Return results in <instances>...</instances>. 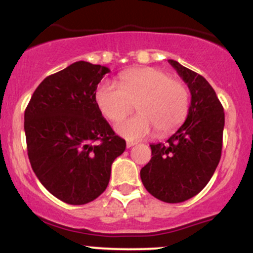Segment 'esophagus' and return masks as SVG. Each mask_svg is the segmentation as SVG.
Returning a JSON list of instances; mask_svg holds the SVG:
<instances>
[{
    "label": "esophagus",
    "instance_id": "34e87169",
    "mask_svg": "<svg viewBox=\"0 0 253 253\" xmlns=\"http://www.w3.org/2000/svg\"><path fill=\"white\" fill-rule=\"evenodd\" d=\"M135 145H136V142H132V141H127V142H126V147L127 148L132 147V146H135Z\"/></svg>",
    "mask_w": 253,
    "mask_h": 253
}]
</instances>
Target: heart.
I'll use <instances>...</instances> for the list:
<instances>
[{
    "label": "heart",
    "instance_id": "1",
    "mask_svg": "<svg viewBox=\"0 0 253 253\" xmlns=\"http://www.w3.org/2000/svg\"><path fill=\"white\" fill-rule=\"evenodd\" d=\"M95 102L101 115L118 122L131 112L135 104L139 115L116 124L121 136L137 141L156 130L157 135L171 134L188 115L189 91L186 84L170 78L156 67H142L119 76L118 85L100 83L95 90Z\"/></svg>",
    "mask_w": 253,
    "mask_h": 253
}]
</instances>
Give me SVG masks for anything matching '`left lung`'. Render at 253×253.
Here are the masks:
<instances>
[{"label":"left lung","mask_w":253,"mask_h":253,"mask_svg":"<svg viewBox=\"0 0 253 253\" xmlns=\"http://www.w3.org/2000/svg\"><path fill=\"white\" fill-rule=\"evenodd\" d=\"M169 62L191 91L188 115L167 142L151 145L152 158L140 176L153 197L173 204L197 195L212 177L221 159L224 112L203 76L175 60Z\"/></svg>","instance_id":"1"}]
</instances>
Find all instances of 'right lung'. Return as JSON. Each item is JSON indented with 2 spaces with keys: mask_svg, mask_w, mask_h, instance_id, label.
<instances>
[{
  "mask_svg": "<svg viewBox=\"0 0 253 253\" xmlns=\"http://www.w3.org/2000/svg\"><path fill=\"white\" fill-rule=\"evenodd\" d=\"M110 69L77 61L48 76L32 94L24 116L34 172L61 202L83 205L102 194L111 167L126 151L95 102Z\"/></svg>",
  "mask_w": 253,
  "mask_h": 253,
  "instance_id": "1",
  "label": "right lung"
}]
</instances>
